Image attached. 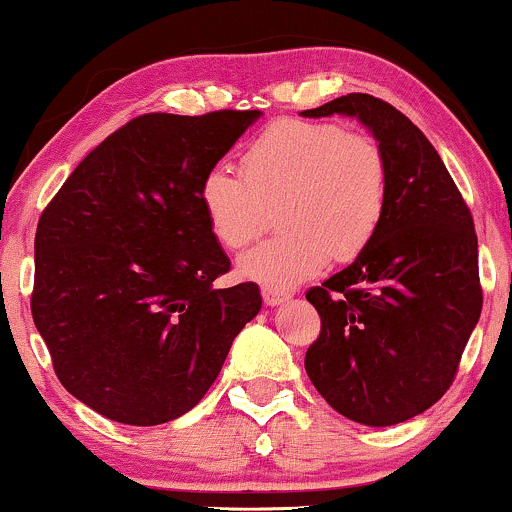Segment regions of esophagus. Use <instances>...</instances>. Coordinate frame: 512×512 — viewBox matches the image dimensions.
Masks as SVG:
<instances>
[{
	"label": "esophagus",
	"mask_w": 512,
	"mask_h": 512,
	"mask_svg": "<svg viewBox=\"0 0 512 512\" xmlns=\"http://www.w3.org/2000/svg\"><path fill=\"white\" fill-rule=\"evenodd\" d=\"M262 298H264V303H267L269 307H279V305H283L288 300V293L286 291H279V288L264 286L262 288Z\"/></svg>",
	"instance_id": "1"
}]
</instances>
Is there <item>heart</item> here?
<instances>
[{
    "label": "heart",
    "mask_w": 512,
    "mask_h": 512,
    "mask_svg": "<svg viewBox=\"0 0 512 512\" xmlns=\"http://www.w3.org/2000/svg\"><path fill=\"white\" fill-rule=\"evenodd\" d=\"M389 195L379 145L336 123L281 119L243 155V174L217 164L202 176L200 205L212 236L240 250L279 205L281 236L245 252L238 272L286 288L322 272L331 257L350 262L377 233Z\"/></svg>",
    "instance_id": "1"
}]
</instances>
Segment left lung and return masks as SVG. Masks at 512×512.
I'll return each instance as SVG.
<instances>
[{"label":"left lung","instance_id":"left-lung-1","mask_svg":"<svg viewBox=\"0 0 512 512\" xmlns=\"http://www.w3.org/2000/svg\"><path fill=\"white\" fill-rule=\"evenodd\" d=\"M300 114L355 116L389 169L374 238L343 272L307 291L322 331L305 369L343 417L391 427L448 391L479 322L472 214L434 145L389 102L350 92Z\"/></svg>","mask_w":512,"mask_h":512}]
</instances>
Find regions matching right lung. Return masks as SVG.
Segmentation results:
<instances>
[{"mask_svg":"<svg viewBox=\"0 0 512 512\" xmlns=\"http://www.w3.org/2000/svg\"><path fill=\"white\" fill-rule=\"evenodd\" d=\"M262 112L143 114L102 140L42 212L30 310L64 389L133 427L205 396L262 310L209 231L200 181Z\"/></svg>","mask_w":512,"mask_h":512,"instance_id":"1","label":"right lung"}]
</instances>
